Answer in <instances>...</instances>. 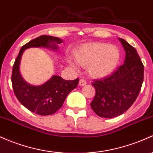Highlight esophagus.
Wrapping results in <instances>:
<instances>
[{
    "instance_id": "34e87169",
    "label": "esophagus",
    "mask_w": 153,
    "mask_h": 153,
    "mask_svg": "<svg viewBox=\"0 0 153 153\" xmlns=\"http://www.w3.org/2000/svg\"><path fill=\"white\" fill-rule=\"evenodd\" d=\"M78 85H80V86H84V85H86V81L84 79H80L79 80V83H78Z\"/></svg>"
}]
</instances>
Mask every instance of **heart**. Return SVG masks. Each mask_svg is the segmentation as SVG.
Listing matches in <instances>:
<instances>
[{"mask_svg": "<svg viewBox=\"0 0 153 153\" xmlns=\"http://www.w3.org/2000/svg\"><path fill=\"white\" fill-rule=\"evenodd\" d=\"M73 58L78 65L87 68L88 75L94 79H102L113 73L120 62V51L115 45L102 42H91L80 45L73 51ZM70 66L75 68L72 60Z\"/></svg>", "mask_w": 153, "mask_h": 153, "instance_id": "b5f03b06", "label": "heart"}]
</instances>
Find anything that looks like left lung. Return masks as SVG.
<instances>
[{"label":"left lung","instance_id":"obj_1","mask_svg":"<svg viewBox=\"0 0 153 153\" xmlns=\"http://www.w3.org/2000/svg\"><path fill=\"white\" fill-rule=\"evenodd\" d=\"M118 40L126 52L123 65L110 76L92 83L96 94L91 107L97 115L106 118L122 115L133 105L144 79V66L137 50L125 40Z\"/></svg>","mask_w":153,"mask_h":153}]
</instances>
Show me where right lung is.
Here are the masks:
<instances>
[{"label":"right lung","mask_w":153,"mask_h":153,"mask_svg":"<svg viewBox=\"0 0 153 153\" xmlns=\"http://www.w3.org/2000/svg\"><path fill=\"white\" fill-rule=\"evenodd\" d=\"M62 41L57 37L48 36L35 38L22 47L13 66L11 83L16 98L23 106L38 115H52L61 108L69 93L77 87L79 79L66 80L54 75L42 85L30 84L20 74L22 56L25 50L33 47H44L56 51L58 45Z\"/></svg>","instance_id":"right-lung-1"}]
</instances>
